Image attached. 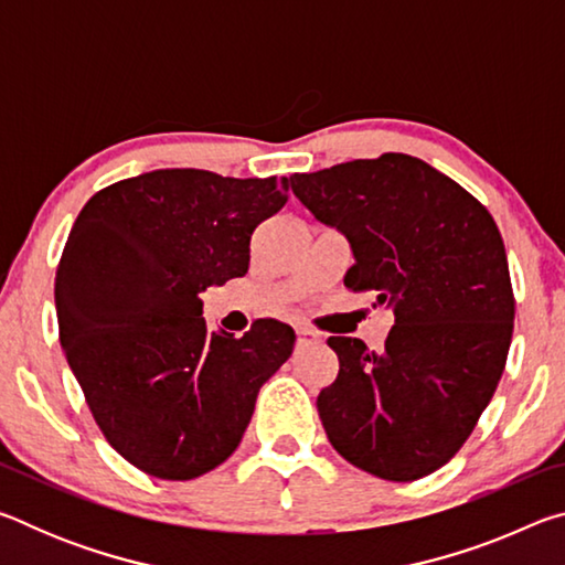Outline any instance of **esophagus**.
Segmentation results:
<instances>
[{
	"instance_id": "1",
	"label": "esophagus",
	"mask_w": 565,
	"mask_h": 565,
	"mask_svg": "<svg viewBox=\"0 0 565 565\" xmlns=\"http://www.w3.org/2000/svg\"><path fill=\"white\" fill-rule=\"evenodd\" d=\"M317 341H319V333L313 329L309 327L296 329V343H299V347H309V343H317Z\"/></svg>"
}]
</instances>
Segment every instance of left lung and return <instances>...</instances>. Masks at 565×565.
<instances>
[{
  "mask_svg": "<svg viewBox=\"0 0 565 565\" xmlns=\"http://www.w3.org/2000/svg\"><path fill=\"white\" fill-rule=\"evenodd\" d=\"M349 236V291L394 309L381 351L329 337L339 374L317 398L331 446L361 471L416 481L451 461L499 386L515 299L499 226L473 194L408 154L291 177ZM374 303V306H376Z\"/></svg>",
  "mask_w": 565,
  "mask_h": 565,
  "instance_id": "left-lung-1",
  "label": "left lung"
}]
</instances>
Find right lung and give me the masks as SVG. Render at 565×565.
Returning <instances> with one entry per match:
<instances>
[{
    "label": "right lung",
    "mask_w": 565,
    "mask_h": 565,
    "mask_svg": "<svg viewBox=\"0 0 565 565\" xmlns=\"http://www.w3.org/2000/svg\"><path fill=\"white\" fill-rule=\"evenodd\" d=\"M289 179L159 169L94 194L56 266L60 341L104 438L131 466L189 481L236 451L294 329H206L202 291L244 276L254 228Z\"/></svg>",
    "instance_id": "1"
}]
</instances>
